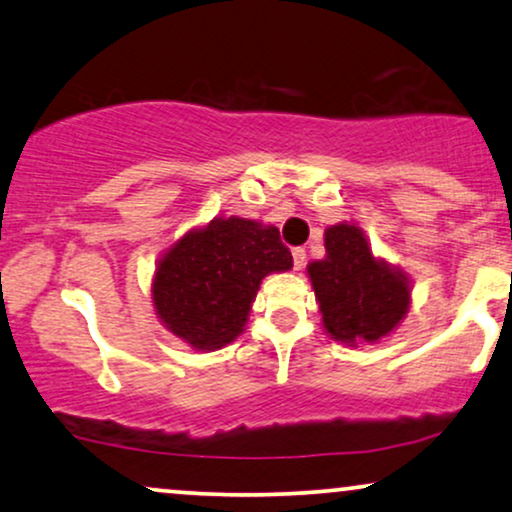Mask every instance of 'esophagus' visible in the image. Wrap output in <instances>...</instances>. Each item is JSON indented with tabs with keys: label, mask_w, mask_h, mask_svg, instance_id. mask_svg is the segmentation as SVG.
<instances>
[{
	"label": "esophagus",
	"mask_w": 512,
	"mask_h": 512,
	"mask_svg": "<svg viewBox=\"0 0 512 512\" xmlns=\"http://www.w3.org/2000/svg\"><path fill=\"white\" fill-rule=\"evenodd\" d=\"M304 260H307V252H304V248H293V267L297 271L304 267Z\"/></svg>",
	"instance_id": "esophagus-1"
}]
</instances>
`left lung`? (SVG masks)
<instances>
[{
	"instance_id": "1",
	"label": "left lung",
	"mask_w": 512,
	"mask_h": 512,
	"mask_svg": "<svg viewBox=\"0 0 512 512\" xmlns=\"http://www.w3.org/2000/svg\"><path fill=\"white\" fill-rule=\"evenodd\" d=\"M323 328L333 340L378 342L409 312V278L375 260L364 231L354 224L326 229V257L307 267Z\"/></svg>"
}]
</instances>
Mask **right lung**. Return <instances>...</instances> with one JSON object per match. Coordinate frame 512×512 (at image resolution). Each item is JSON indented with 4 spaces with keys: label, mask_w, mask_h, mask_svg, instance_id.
Masks as SVG:
<instances>
[{
    "label": "right lung",
    "mask_w": 512,
    "mask_h": 512,
    "mask_svg": "<svg viewBox=\"0 0 512 512\" xmlns=\"http://www.w3.org/2000/svg\"><path fill=\"white\" fill-rule=\"evenodd\" d=\"M290 267L293 255L276 226L212 219L163 255L153 278L155 312L193 349H219L243 333L262 278Z\"/></svg>",
    "instance_id": "add662e5"
}]
</instances>
